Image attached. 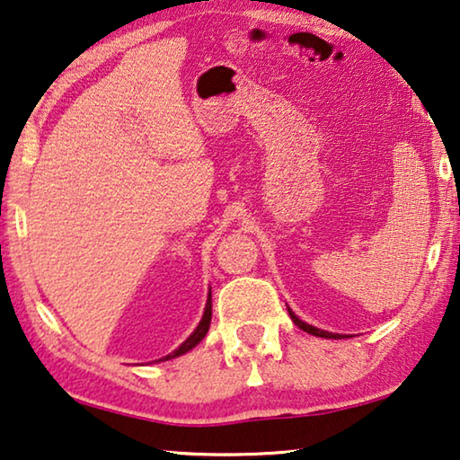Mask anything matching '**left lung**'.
<instances>
[{
  "label": "left lung",
  "instance_id": "obj_1",
  "mask_svg": "<svg viewBox=\"0 0 460 460\" xmlns=\"http://www.w3.org/2000/svg\"><path fill=\"white\" fill-rule=\"evenodd\" d=\"M288 313H290V318H292L296 326H300V329L305 331V332H308V334H314V337H323V339H345L347 337V334H339V332H329V331L316 329V326L308 324L305 321H300V318L292 313V308H288Z\"/></svg>",
  "mask_w": 460,
  "mask_h": 460
}]
</instances>
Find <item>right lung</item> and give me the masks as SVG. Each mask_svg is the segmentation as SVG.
<instances>
[{"label":"right lung","instance_id":"right-lung-1","mask_svg":"<svg viewBox=\"0 0 460 460\" xmlns=\"http://www.w3.org/2000/svg\"><path fill=\"white\" fill-rule=\"evenodd\" d=\"M211 316H213V302H211V292H208V296H207V305H205V313H202V318H200V323H199L197 329L192 331L190 337L186 339V341L182 342V345L176 349V351H172V353L166 355V357H160V359H155L154 363L174 359V357H181V355H184V353H189L190 349L197 347L199 342H200L202 339H205V334L208 332V326H211Z\"/></svg>","mask_w":460,"mask_h":460}]
</instances>
